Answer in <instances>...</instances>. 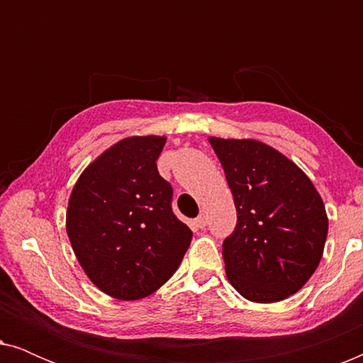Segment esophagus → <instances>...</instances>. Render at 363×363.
<instances>
[{
	"instance_id": "obj_1",
	"label": "esophagus",
	"mask_w": 363,
	"mask_h": 363,
	"mask_svg": "<svg viewBox=\"0 0 363 363\" xmlns=\"http://www.w3.org/2000/svg\"><path fill=\"white\" fill-rule=\"evenodd\" d=\"M206 216L205 215H200V216H198L196 218V220H195V226L196 228H200V230H201V228H205L206 226Z\"/></svg>"
}]
</instances>
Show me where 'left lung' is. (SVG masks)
I'll return each instance as SVG.
<instances>
[{"label": "left lung", "mask_w": 363, "mask_h": 363, "mask_svg": "<svg viewBox=\"0 0 363 363\" xmlns=\"http://www.w3.org/2000/svg\"><path fill=\"white\" fill-rule=\"evenodd\" d=\"M236 206L223 241L231 286L252 302L296 294L314 274L327 230L322 198L296 163L257 140L210 138Z\"/></svg>", "instance_id": "left-lung-1"}]
</instances>
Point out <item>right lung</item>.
<instances>
[{
    "label": "right lung",
    "instance_id": "obj_1",
    "mask_svg": "<svg viewBox=\"0 0 363 363\" xmlns=\"http://www.w3.org/2000/svg\"><path fill=\"white\" fill-rule=\"evenodd\" d=\"M165 137H128L89 165L69 198L66 228L94 284L122 301L150 296L178 269L193 233L158 173Z\"/></svg>",
    "mask_w": 363,
    "mask_h": 363
}]
</instances>
